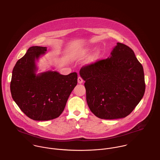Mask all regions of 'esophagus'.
Wrapping results in <instances>:
<instances>
[{
	"mask_svg": "<svg viewBox=\"0 0 160 160\" xmlns=\"http://www.w3.org/2000/svg\"><path fill=\"white\" fill-rule=\"evenodd\" d=\"M83 82V79H82L80 77H78V83L80 84V83H82Z\"/></svg>",
	"mask_w": 160,
	"mask_h": 160,
	"instance_id": "obj_1",
	"label": "esophagus"
}]
</instances>
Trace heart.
Here are the masks:
<instances>
[{"label":"heart","mask_w":160,"mask_h":160,"mask_svg":"<svg viewBox=\"0 0 160 160\" xmlns=\"http://www.w3.org/2000/svg\"><path fill=\"white\" fill-rule=\"evenodd\" d=\"M92 50H93L92 48H87V49H85V50H83V51L81 52V53H80V56H81V57H85L88 56V55L92 52ZM99 55H100V52H99V51H96V52L92 55V57H91V59H90L91 62H93L96 61V60L98 59Z\"/></svg>","instance_id":"heart-1"}]
</instances>
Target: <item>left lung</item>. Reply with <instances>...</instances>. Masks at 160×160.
<instances>
[{
    "label": "left lung",
    "mask_w": 160,
    "mask_h": 160,
    "mask_svg": "<svg viewBox=\"0 0 160 160\" xmlns=\"http://www.w3.org/2000/svg\"><path fill=\"white\" fill-rule=\"evenodd\" d=\"M108 58L83 67L87 102L101 119L113 120L130 115L145 91L144 71L133 50L117 43Z\"/></svg>",
    "instance_id": "left-lung-1"
}]
</instances>
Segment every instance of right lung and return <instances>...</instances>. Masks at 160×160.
<instances>
[{
  "label": "right lung",
  "mask_w": 160,
  "mask_h": 160,
  "mask_svg": "<svg viewBox=\"0 0 160 160\" xmlns=\"http://www.w3.org/2000/svg\"><path fill=\"white\" fill-rule=\"evenodd\" d=\"M46 51L44 47H30L14 66L10 82L13 100L28 118L37 121L58 117L77 84L76 72L67 75L57 71L36 74L35 61Z\"/></svg>",
  "instance_id": "add662e5"
}]
</instances>
